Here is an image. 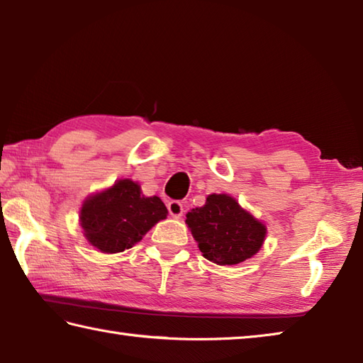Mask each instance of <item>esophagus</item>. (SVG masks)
<instances>
[{
    "label": "esophagus",
    "instance_id": "esophagus-1",
    "mask_svg": "<svg viewBox=\"0 0 363 363\" xmlns=\"http://www.w3.org/2000/svg\"><path fill=\"white\" fill-rule=\"evenodd\" d=\"M169 215L172 218H182L183 216V203L180 201H170L167 203Z\"/></svg>",
    "mask_w": 363,
    "mask_h": 363
}]
</instances>
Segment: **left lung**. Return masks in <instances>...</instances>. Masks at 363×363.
I'll use <instances>...</instances> for the list:
<instances>
[{"mask_svg":"<svg viewBox=\"0 0 363 363\" xmlns=\"http://www.w3.org/2000/svg\"><path fill=\"white\" fill-rule=\"evenodd\" d=\"M186 224L203 257L220 265L252 257L265 237V225L228 194H210L203 207L188 211Z\"/></svg>","mask_w":363,"mask_h":363,"instance_id":"obj_1","label":"left lung"}]
</instances>
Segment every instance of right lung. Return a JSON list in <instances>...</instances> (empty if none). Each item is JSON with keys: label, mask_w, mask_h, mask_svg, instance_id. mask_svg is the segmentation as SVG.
Instances as JSON below:
<instances>
[{"label": "right lung", "mask_w": 363, "mask_h": 363, "mask_svg": "<svg viewBox=\"0 0 363 363\" xmlns=\"http://www.w3.org/2000/svg\"><path fill=\"white\" fill-rule=\"evenodd\" d=\"M167 216L160 197H145L133 180H120L112 188L91 196L80 211L86 240L102 252H121Z\"/></svg>", "instance_id": "obj_1"}]
</instances>
